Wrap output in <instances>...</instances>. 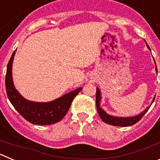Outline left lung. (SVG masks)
Masks as SVG:
<instances>
[{
    "mask_svg": "<svg viewBox=\"0 0 160 160\" xmlns=\"http://www.w3.org/2000/svg\"><path fill=\"white\" fill-rule=\"evenodd\" d=\"M147 47L148 48L150 51H151V49H150L149 46L148 45V43L146 42ZM155 62V60H154ZM155 71L158 73L157 70V66H156V63L155 62ZM101 91H100L99 88L97 87V90H96V107H97V111L98 114H99L100 118L102 120L103 122H106L107 124H110V125L112 126H118V127H128V126H131L135 124L136 122H138L141 118H142L144 114H146L147 111H148V109L150 108V107L152 106V104L153 103L154 100H155V96H154V98L152 100L151 105L144 110L142 112H141L140 114L135 115V116H130V117H118V116H114V115H111V114H107L102 108H101L100 107V102L102 100V95H101Z\"/></svg>",
    "mask_w": 160,
    "mask_h": 160,
    "instance_id": "obj_1",
    "label": "left lung"
}]
</instances>
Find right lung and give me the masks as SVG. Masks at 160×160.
I'll return each instance as SVG.
<instances>
[{
  "label": "right lung",
  "mask_w": 160,
  "mask_h": 160,
  "mask_svg": "<svg viewBox=\"0 0 160 160\" xmlns=\"http://www.w3.org/2000/svg\"><path fill=\"white\" fill-rule=\"evenodd\" d=\"M16 50L12 53L9 59L5 76L7 96L10 102L25 119L32 124L45 126L59 122L68 112L72 101L82 88L79 87L58 98L47 102L27 100L17 90L12 81V62Z\"/></svg>",
  "instance_id": "1"
}]
</instances>
